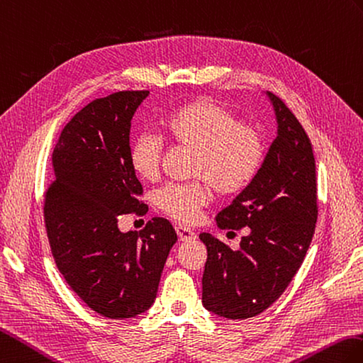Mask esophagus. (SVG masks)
<instances>
[{"label": "esophagus", "mask_w": 363, "mask_h": 363, "mask_svg": "<svg viewBox=\"0 0 363 363\" xmlns=\"http://www.w3.org/2000/svg\"><path fill=\"white\" fill-rule=\"evenodd\" d=\"M175 231H177V235H179L180 240H192V239H196V233L192 231L191 228L183 227V225H179V227H175Z\"/></svg>", "instance_id": "esophagus-1"}]
</instances>
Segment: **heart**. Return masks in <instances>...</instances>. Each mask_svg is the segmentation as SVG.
<instances>
[{
  "mask_svg": "<svg viewBox=\"0 0 363 363\" xmlns=\"http://www.w3.org/2000/svg\"><path fill=\"white\" fill-rule=\"evenodd\" d=\"M167 140L194 152L191 183H167L154 194L155 206L172 219L192 223L208 205L213 188L219 196H236L259 174L265 160V141L257 127L213 99L200 98L175 108L163 121ZM164 140L143 132L133 140L128 161L144 182H155L161 171Z\"/></svg>",
  "mask_w": 363,
  "mask_h": 363,
  "instance_id": "b5f03b06",
  "label": "heart"
}]
</instances>
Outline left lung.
<instances>
[{
    "label": "left lung",
    "mask_w": 363,
    "mask_h": 363,
    "mask_svg": "<svg viewBox=\"0 0 363 363\" xmlns=\"http://www.w3.org/2000/svg\"><path fill=\"white\" fill-rule=\"evenodd\" d=\"M278 119L273 141L253 183L216 217L222 230H245L239 250L202 233L208 257L203 306L230 320L269 309L291 284L315 231L318 217L312 144L291 110L269 91Z\"/></svg>",
    "instance_id": "8db88e82"
}]
</instances>
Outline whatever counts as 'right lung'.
I'll return each mask as SVG.
<instances>
[{"label": "right lung", "mask_w": 363, "mask_h": 363, "mask_svg": "<svg viewBox=\"0 0 363 363\" xmlns=\"http://www.w3.org/2000/svg\"><path fill=\"white\" fill-rule=\"evenodd\" d=\"M147 94L111 93L71 118L54 147V180L43 200L55 265L80 300L107 318H130L150 308L177 242L163 217L140 233L118 228L121 216L147 213L128 161L130 121Z\"/></svg>", "instance_id": "obj_1"}]
</instances>
